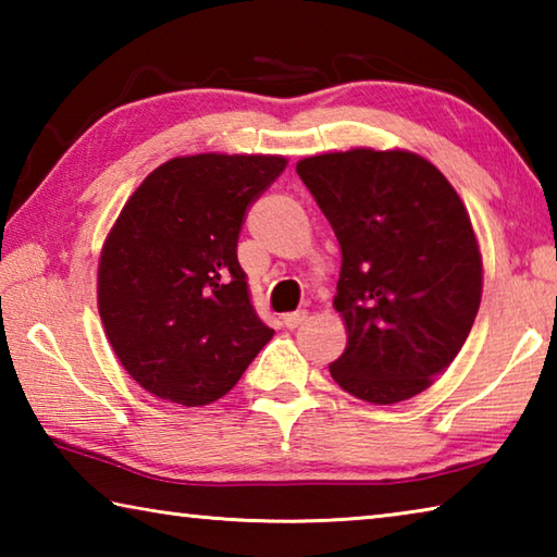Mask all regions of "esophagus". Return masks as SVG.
Wrapping results in <instances>:
<instances>
[{
    "mask_svg": "<svg viewBox=\"0 0 557 557\" xmlns=\"http://www.w3.org/2000/svg\"><path fill=\"white\" fill-rule=\"evenodd\" d=\"M309 319V312H305V309H299V312H292V314H285L282 317V324H285L287 329H297L301 326Z\"/></svg>",
    "mask_w": 557,
    "mask_h": 557,
    "instance_id": "34e87169",
    "label": "esophagus"
}]
</instances>
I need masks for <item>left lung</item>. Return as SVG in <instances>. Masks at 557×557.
I'll list each match as a JSON object with an SVG mask.
<instances>
[{
  "mask_svg": "<svg viewBox=\"0 0 557 557\" xmlns=\"http://www.w3.org/2000/svg\"><path fill=\"white\" fill-rule=\"evenodd\" d=\"M297 174L342 245L334 309L348 336L332 379L373 405L430 388L465 346L484 285L455 186L408 149L305 157Z\"/></svg>",
  "mask_w": 557,
  "mask_h": 557,
  "instance_id": "1",
  "label": "left lung"
}]
</instances>
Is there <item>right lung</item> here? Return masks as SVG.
Wrapping results in <instances>:
<instances>
[{
  "instance_id": "1",
  "label": "right lung",
  "mask_w": 557,
  "mask_h": 557,
  "mask_svg": "<svg viewBox=\"0 0 557 557\" xmlns=\"http://www.w3.org/2000/svg\"><path fill=\"white\" fill-rule=\"evenodd\" d=\"M285 166L280 154L174 157L122 206L100 250L98 312L147 393L186 408L219 400L275 334L250 305L238 235Z\"/></svg>"
}]
</instances>
